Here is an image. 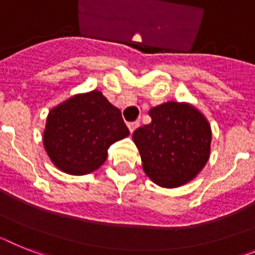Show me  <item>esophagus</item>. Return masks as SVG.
Instances as JSON below:
<instances>
[{"mask_svg": "<svg viewBox=\"0 0 255 255\" xmlns=\"http://www.w3.org/2000/svg\"><path fill=\"white\" fill-rule=\"evenodd\" d=\"M138 124H140L138 122H131V123H128V128H129V132H131V133L138 127Z\"/></svg>", "mask_w": 255, "mask_h": 255, "instance_id": "obj_1", "label": "esophagus"}]
</instances>
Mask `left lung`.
<instances>
[{
	"label": "left lung",
	"mask_w": 255,
	"mask_h": 255,
	"mask_svg": "<svg viewBox=\"0 0 255 255\" xmlns=\"http://www.w3.org/2000/svg\"><path fill=\"white\" fill-rule=\"evenodd\" d=\"M149 115L151 123L133 132L145 174L163 188L187 184L209 159L210 124L193 106L179 102L155 106Z\"/></svg>",
	"instance_id": "8db88e82"
}]
</instances>
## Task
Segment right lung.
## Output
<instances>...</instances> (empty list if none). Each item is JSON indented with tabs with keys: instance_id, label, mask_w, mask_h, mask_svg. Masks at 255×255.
<instances>
[{
	"instance_id": "right-lung-1",
	"label": "right lung",
	"mask_w": 255,
	"mask_h": 255,
	"mask_svg": "<svg viewBox=\"0 0 255 255\" xmlns=\"http://www.w3.org/2000/svg\"><path fill=\"white\" fill-rule=\"evenodd\" d=\"M129 134L119 109L101 92L76 95L49 111L44 146L63 172L85 175L97 170L115 141Z\"/></svg>"
}]
</instances>
